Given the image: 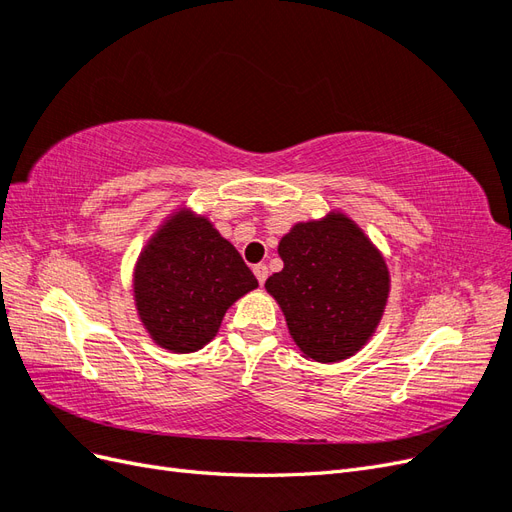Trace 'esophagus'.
<instances>
[{
    "label": "esophagus",
    "mask_w": 512,
    "mask_h": 512,
    "mask_svg": "<svg viewBox=\"0 0 512 512\" xmlns=\"http://www.w3.org/2000/svg\"><path fill=\"white\" fill-rule=\"evenodd\" d=\"M254 275H256V280H258V284L262 286L267 282V277H269V269L265 267V265H256L254 267Z\"/></svg>",
    "instance_id": "esophagus-1"
}]
</instances>
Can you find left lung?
I'll return each instance as SVG.
<instances>
[{
    "label": "left lung",
    "instance_id": "obj_1",
    "mask_svg": "<svg viewBox=\"0 0 512 512\" xmlns=\"http://www.w3.org/2000/svg\"><path fill=\"white\" fill-rule=\"evenodd\" d=\"M284 269L265 288L280 303L301 352L335 363L365 346L389 297V269L342 213L294 226L277 247Z\"/></svg>",
    "mask_w": 512,
    "mask_h": 512
}]
</instances>
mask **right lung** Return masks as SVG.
Listing matches in <instances>:
<instances>
[{
  "instance_id": "right-lung-1",
  "label": "right lung",
  "mask_w": 512,
  "mask_h": 512,
  "mask_svg": "<svg viewBox=\"0 0 512 512\" xmlns=\"http://www.w3.org/2000/svg\"><path fill=\"white\" fill-rule=\"evenodd\" d=\"M258 286L250 267L207 218L179 211L136 262L134 297L151 339L194 352L218 333L226 309Z\"/></svg>"
}]
</instances>
